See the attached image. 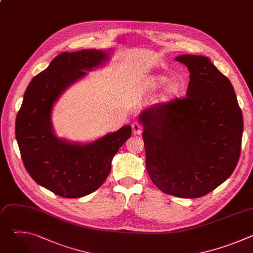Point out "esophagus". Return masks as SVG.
Segmentation results:
<instances>
[{
	"mask_svg": "<svg viewBox=\"0 0 253 253\" xmlns=\"http://www.w3.org/2000/svg\"><path fill=\"white\" fill-rule=\"evenodd\" d=\"M132 129H133V133L134 134L140 135L142 133V131H143V126L139 122L135 121V122L132 123Z\"/></svg>",
	"mask_w": 253,
	"mask_h": 253,
	"instance_id": "1",
	"label": "esophagus"
}]
</instances>
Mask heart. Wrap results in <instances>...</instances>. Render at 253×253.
Wrapping results in <instances>:
<instances>
[{
    "mask_svg": "<svg viewBox=\"0 0 253 253\" xmlns=\"http://www.w3.org/2000/svg\"><path fill=\"white\" fill-rule=\"evenodd\" d=\"M166 81H167V78L165 76H154L149 79V81L147 82V85L152 89H156V88L161 87ZM177 91H178V84L175 82L170 83L166 89L165 98L172 97L173 95H175L177 93Z\"/></svg>",
    "mask_w": 253,
    "mask_h": 253,
    "instance_id": "heart-1",
    "label": "heart"
}]
</instances>
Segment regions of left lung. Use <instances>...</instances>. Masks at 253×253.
<instances>
[{
    "label": "left lung",
    "mask_w": 253,
    "mask_h": 253,
    "mask_svg": "<svg viewBox=\"0 0 253 253\" xmlns=\"http://www.w3.org/2000/svg\"><path fill=\"white\" fill-rule=\"evenodd\" d=\"M190 81L186 97L155 104L140 115L152 182L164 193L204 196L233 173L243 118L229 79L209 58L182 55Z\"/></svg>",
    "instance_id": "left-lung-1"
}]
</instances>
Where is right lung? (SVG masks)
<instances>
[{
    "mask_svg": "<svg viewBox=\"0 0 253 253\" xmlns=\"http://www.w3.org/2000/svg\"><path fill=\"white\" fill-rule=\"evenodd\" d=\"M100 50L64 52L30 82L16 118V138L26 170L39 185L65 198H79L97 190L111 171V161L131 137L124 126L86 145L58 139L52 129L55 101L85 70L107 59Z\"/></svg>",
    "mask_w": 253,
    "mask_h": 253,
    "instance_id": "obj_1",
    "label": "right lung"
}]
</instances>
